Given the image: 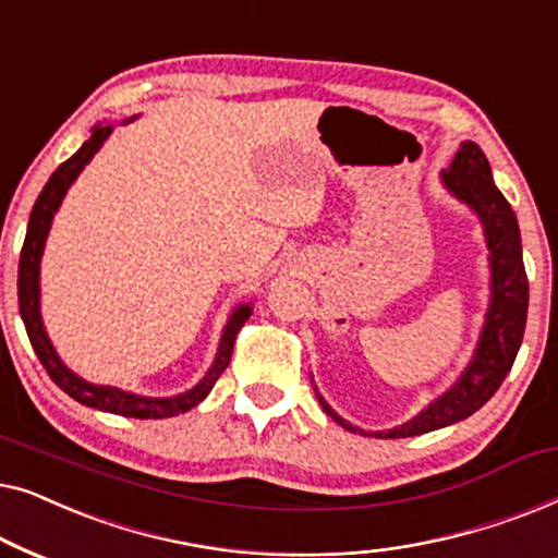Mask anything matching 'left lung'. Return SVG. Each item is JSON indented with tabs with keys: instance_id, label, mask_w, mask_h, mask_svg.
Instances as JSON below:
<instances>
[{
	"instance_id": "left-lung-1",
	"label": "left lung",
	"mask_w": 558,
	"mask_h": 558,
	"mask_svg": "<svg viewBox=\"0 0 558 558\" xmlns=\"http://www.w3.org/2000/svg\"><path fill=\"white\" fill-rule=\"evenodd\" d=\"M439 180L441 187L468 205L483 226L487 269H490V302H487L483 330H480L472 357L460 376L454 378V384L432 403H426L416 416L393 426V429L365 432L361 426L350 424L325 401V396L315 386L319 407L342 429L353 434H368L376 439H401L462 422L493 399V393L498 391L513 368L518 348L523 342L525 315H529V279H525L523 266L521 228H518V218L510 203L495 185L490 162L475 142H462L452 162L439 174Z\"/></svg>"
}]
</instances>
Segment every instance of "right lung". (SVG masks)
Wrapping results in <instances>:
<instances>
[{
	"instance_id": "1",
	"label": "right lung",
	"mask_w": 558,
	"mask_h": 558,
	"mask_svg": "<svg viewBox=\"0 0 558 558\" xmlns=\"http://www.w3.org/2000/svg\"><path fill=\"white\" fill-rule=\"evenodd\" d=\"M136 117L121 121V124H129ZM117 121H101L90 129V136L81 144V149L75 151L71 159H65L63 165L58 167L56 172L50 174V180L45 182L40 197H37L33 205V213H29V223H27V235L25 243H22V254H20V271H17V300H20V315L22 323H25L27 338L33 342V350L40 357L43 368L48 371V376L52 378V384L75 399L83 407L98 409V411H109V414H119V416H132V418H167V416H178L185 414V411L195 409L205 396L213 391L216 380L220 378V373L228 368L231 363V353L235 345V338H239V330L246 325V319L251 317V302L235 304L231 317L220 332L218 340V350L216 357H213L210 368L205 376L197 380L193 388L182 391L178 396H142L134 391H124V388L117 386H101V384H90V380L81 378L78 373H73L68 365L60 361L56 345L48 338V330H45L43 323V312H40V262H43V251H45V241H48L52 218L63 203V197L78 174L83 172L98 149L104 147V142L109 140Z\"/></svg>"
}]
</instances>
